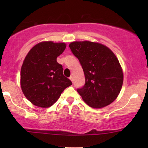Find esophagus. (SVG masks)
I'll use <instances>...</instances> for the list:
<instances>
[{
  "mask_svg": "<svg viewBox=\"0 0 148 148\" xmlns=\"http://www.w3.org/2000/svg\"><path fill=\"white\" fill-rule=\"evenodd\" d=\"M69 79H70V80L71 81V82H72L73 83V82H74V77H73V76H71L70 77H69Z\"/></svg>",
  "mask_w": 148,
  "mask_h": 148,
  "instance_id": "34e87169",
  "label": "esophagus"
}]
</instances>
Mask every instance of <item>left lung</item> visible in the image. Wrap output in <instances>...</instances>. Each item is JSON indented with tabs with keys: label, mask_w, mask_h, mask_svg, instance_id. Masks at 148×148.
I'll return each instance as SVG.
<instances>
[{
	"label": "left lung",
	"mask_w": 148,
	"mask_h": 148,
	"mask_svg": "<svg viewBox=\"0 0 148 148\" xmlns=\"http://www.w3.org/2000/svg\"><path fill=\"white\" fill-rule=\"evenodd\" d=\"M69 46L84 70L86 82L77 91L84 102L96 108L111 104L123 83L122 69L114 54L106 46L89 41L73 42Z\"/></svg>",
	"instance_id": "obj_1"
}]
</instances>
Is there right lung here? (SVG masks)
<instances>
[{
	"label": "right lung",
	"instance_id": "1",
	"mask_svg": "<svg viewBox=\"0 0 148 148\" xmlns=\"http://www.w3.org/2000/svg\"><path fill=\"white\" fill-rule=\"evenodd\" d=\"M65 48L64 43L43 42L34 46L25 58L21 69V90L35 106H51L64 89L72 85L56 61Z\"/></svg>",
	"mask_w": 148,
	"mask_h": 148
}]
</instances>
